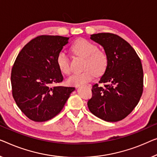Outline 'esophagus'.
Listing matches in <instances>:
<instances>
[{"label":"esophagus","instance_id":"34e87169","mask_svg":"<svg viewBox=\"0 0 157 157\" xmlns=\"http://www.w3.org/2000/svg\"><path fill=\"white\" fill-rule=\"evenodd\" d=\"M87 86L89 88H91V87H92V85H91L90 84H87Z\"/></svg>","mask_w":157,"mask_h":157}]
</instances>
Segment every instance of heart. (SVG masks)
Listing matches in <instances>:
<instances>
[{"label":"heart","instance_id":"b5f03b06","mask_svg":"<svg viewBox=\"0 0 157 157\" xmlns=\"http://www.w3.org/2000/svg\"><path fill=\"white\" fill-rule=\"evenodd\" d=\"M71 49L77 56L85 58V71L75 73L67 79L69 85L79 86L90 81L94 75L100 76L106 71L109 64L108 56L104 51L99 50L98 46L85 39H79L73 42ZM56 63L63 73H71L70 59L67 53L60 51L56 57Z\"/></svg>","mask_w":157,"mask_h":157}]
</instances>
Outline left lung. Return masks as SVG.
Listing matches in <instances>:
<instances>
[{"instance_id":"left-lung-1","label":"left lung","mask_w":157,"mask_h":157,"mask_svg":"<svg viewBox=\"0 0 157 157\" xmlns=\"http://www.w3.org/2000/svg\"><path fill=\"white\" fill-rule=\"evenodd\" d=\"M90 39L104 48L109 58L99 83L92 86V97L87 102L90 112L107 122L123 120L132 112L143 91V70L138 56L118 35L99 33Z\"/></svg>"}]
</instances>
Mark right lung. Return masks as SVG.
Wrapping results in <instances>:
<instances>
[{"label": "right lung", "mask_w": 157, "mask_h": 157, "mask_svg": "<svg viewBox=\"0 0 157 157\" xmlns=\"http://www.w3.org/2000/svg\"><path fill=\"white\" fill-rule=\"evenodd\" d=\"M70 37L41 35L19 53L11 72L13 97L23 113L35 122L53 118L63 108L75 87L55 86L63 77L56 63L58 53Z\"/></svg>", "instance_id": "right-lung-1"}]
</instances>
